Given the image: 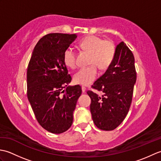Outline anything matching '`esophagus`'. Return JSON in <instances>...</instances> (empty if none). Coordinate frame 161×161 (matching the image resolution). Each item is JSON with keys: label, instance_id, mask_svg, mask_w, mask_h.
<instances>
[{"label": "esophagus", "instance_id": "1", "mask_svg": "<svg viewBox=\"0 0 161 161\" xmlns=\"http://www.w3.org/2000/svg\"><path fill=\"white\" fill-rule=\"evenodd\" d=\"M81 89H82V92H83V93H85V92H86V87H84V86L81 87Z\"/></svg>", "mask_w": 161, "mask_h": 161}]
</instances>
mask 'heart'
Here are the masks:
<instances>
[{
    "label": "heart",
    "mask_w": 161,
    "mask_h": 161,
    "mask_svg": "<svg viewBox=\"0 0 161 161\" xmlns=\"http://www.w3.org/2000/svg\"><path fill=\"white\" fill-rule=\"evenodd\" d=\"M80 46L83 50L90 54L88 64L92 66L79 70L74 75L73 80L75 84L88 86L93 82L98 75L95 66L100 70H106L111 64L115 57V47L110 41L104 40L95 35L88 36L81 39ZM63 59L66 66L71 68L75 67L76 53L73 47H68L64 50Z\"/></svg>",
    "instance_id": "obj_1"
}]
</instances>
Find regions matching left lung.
Here are the masks:
<instances>
[{
	"label": "left lung",
	"instance_id": "8db88e82",
	"mask_svg": "<svg viewBox=\"0 0 161 161\" xmlns=\"http://www.w3.org/2000/svg\"><path fill=\"white\" fill-rule=\"evenodd\" d=\"M136 81L134 57L122 42L116 46L111 64L92 86L104 95L100 97L87 91L91 100L92 118L97 128L112 131L124 120L131 104Z\"/></svg>",
	"mask_w": 161,
	"mask_h": 161
}]
</instances>
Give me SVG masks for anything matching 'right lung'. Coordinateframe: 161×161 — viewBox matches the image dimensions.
<instances>
[{"label": "right lung", "mask_w": 161, "mask_h": 161, "mask_svg": "<svg viewBox=\"0 0 161 161\" xmlns=\"http://www.w3.org/2000/svg\"><path fill=\"white\" fill-rule=\"evenodd\" d=\"M76 34L50 33L34 48L27 70V95L37 121L50 133H64L73 121V111L81 94L79 85L68 86L71 76L64 62V52Z\"/></svg>", "instance_id": "obj_1"}]
</instances>
